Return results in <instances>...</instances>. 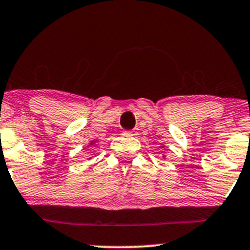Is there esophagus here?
<instances>
[{
	"label": "esophagus",
	"instance_id": "1",
	"mask_svg": "<svg viewBox=\"0 0 250 250\" xmlns=\"http://www.w3.org/2000/svg\"><path fill=\"white\" fill-rule=\"evenodd\" d=\"M125 133H127L128 135H137V133H139V129L134 128V129H131V130L125 131Z\"/></svg>",
	"mask_w": 250,
	"mask_h": 250
}]
</instances>
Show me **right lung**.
Listing matches in <instances>:
<instances>
[{
  "label": "right lung",
  "mask_w": 250,
  "mask_h": 250,
  "mask_svg": "<svg viewBox=\"0 0 250 250\" xmlns=\"http://www.w3.org/2000/svg\"><path fill=\"white\" fill-rule=\"evenodd\" d=\"M93 143H94V142H91V143H90V145H93Z\"/></svg>",
  "instance_id": "1"
}]
</instances>
